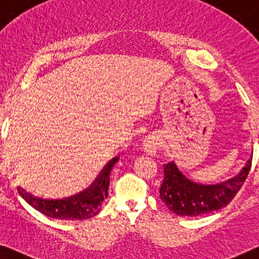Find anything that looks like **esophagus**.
I'll return each instance as SVG.
<instances>
[{
  "mask_svg": "<svg viewBox=\"0 0 259 259\" xmlns=\"http://www.w3.org/2000/svg\"><path fill=\"white\" fill-rule=\"evenodd\" d=\"M160 147V139L155 135H150L149 137L144 139V143H143V150L146 154L149 155H154L157 153V151Z\"/></svg>",
  "mask_w": 259,
  "mask_h": 259,
  "instance_id": "1",
  "label": "esophagus"
}]
</instances>
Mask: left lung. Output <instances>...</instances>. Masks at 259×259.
I'll list each match as a JSON object with an SVG mask.
<instances>
[{
	"mask_svg": "<svg viewBox=\"0 0 259 259\" xmlns=\"http://www.w3.org/2000/svg\"><path fill=\"white\" fill-rule=\"evenodd\" d=\"M252 155L239 175L217 184H204L187 178L174 161L163 165V180L160 186V199L182 217H198L220 210L232 202L248 178Z\"/></svg>",
	"mask_w": 259,
	"mask_h": 259,
	"instance_id": "obj_1",
	"label": "left lung"
}]
</instances>
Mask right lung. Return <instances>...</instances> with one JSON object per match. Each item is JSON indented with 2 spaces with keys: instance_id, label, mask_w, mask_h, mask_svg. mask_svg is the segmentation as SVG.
I'll return each instance as SVG.
<instances>
[{
  "instance_id": "right-lung-1",
  "label": "right lung",
  "mask_w": 259,
  "mask_h": 259,
  "mask_svg": "<svg viewBox=\"0 0 259 259\" xmlns=\"http://www.w3.org/2000/svg\"><path fill=\"white\" fill-rule=\"evenodd\" d=\"M117 160V157L110 160L88 189L68 198H41L39 196L32 195L23 187H18L17 190L32 207L51 218L59 220H84L92 218L100 212L102 202L107 198L110 171Z\"/></svg>"
}]
</instances>
